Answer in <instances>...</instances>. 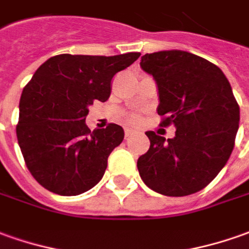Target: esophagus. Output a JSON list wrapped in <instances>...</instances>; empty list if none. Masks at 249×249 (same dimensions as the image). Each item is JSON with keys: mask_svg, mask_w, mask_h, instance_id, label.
<instances>
[{"mask_svg": "<svg viewBox=\"0 0 249 249\" xmlns=\"http://www.w3.org/2000/svg\"><path fill=\"white\" fill-rule=\"evenodd\" d=\"M133 133H135V131H133L132 128H128V126L125 128V138H129V136H132Z\"/></svg>", "mask_w": 249, "mask_h": 249, "instance_id": "34e87169", "label": "esophagus"}]
</instances>
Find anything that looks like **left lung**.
Listing matches in <instances>:
<instances>
[{
  "instance_id": "8db88e82",
  "label": "left lung",
  "mask_w": 249,
  "mask_h": 249,
  "mask_svg": "<svg viewBox=\"0 0 249 249\" xmlns=\"http://www.w3.org/2000/svg\"><path fill=\"white\" fill-rule=\"evenodd\" d=\"M140 67L157 83L160 125L173 124L176 136L146 132L150 148L139 157V174L162 195L195 194L217 177L234 147L240 107L231 83L217 65L184 50L144 54Z\"/></svg>"
}]
</instances>
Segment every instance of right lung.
I'll list each match as a JSON object with an SVG mask.
<instances>
[{
  "label": "right lung",
  "mask_w": 249,
  "mask_h": 249,
  "mask_svg": "<svg viewBox=\"0 0 249 249\" xmlns=\"http://www.w3.org/2000/svg\"><path fill=\"white\" fill-rule=\"evenodd\" d=\"M139 57L60 54L36 69L20 98L16 135L28 170L47 191L76 196L102 180L124 129L109 124L91 132L89 106L107 101L113 76Z\"/></svg>",
  "instance_id": "obj_1"
}]
</instances>
